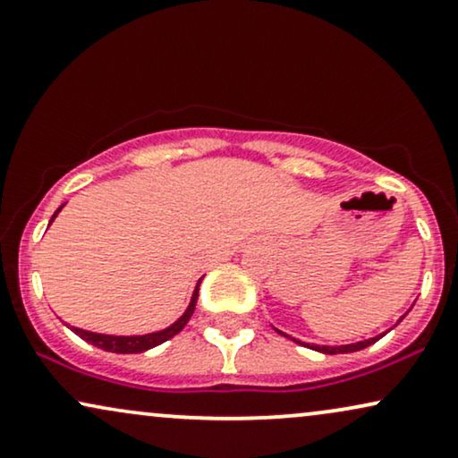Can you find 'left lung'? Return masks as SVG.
<instances>
[{
    "label": "left lung",
    "instance_id": "8db88e82",
    "mask_svg": "<svg viewBox=\"0 0 458 458\" xmlns=\"http://www.w3.org/2000/svg\"><path fill=\"white\" fill-rule=\"evenodd\" d=\"M414 308V306H411ZM410 308V310H411ZM408 310V312H410ZM405 312V314H408ZM403 314V316H405ZM403 316L402 318L397 320V323H402L403 320ZM280 333V335H284V337H291V335H286L284 331H280V329H276ZM388 331H385V333H380V335H376V337H369V340H363V342H354V344H344V346H318V344H306V342H299V340H295V337H291L293 342H297V344H301V346H308V348H312V350H318V352H323V354H346V352H357V350H363V348H367V346H371V344H376L377 340H380V337H385Z\"/></svg>",
    "mask_w": 458,
    "mask_h": 458
}]
</instances>
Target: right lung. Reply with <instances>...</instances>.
Returning a JSON list of instances; mask_svg holds the SVG:
<instances>
[{
  "mask_svg": "<svg viewBox=\"0 0 458 458\" xmlns=\"http://www.w3.org/2000/svg\"><path fill=\"white\" fill-rule=\"evenodd\" d=\"M64 208V206H61ZM61 208L53 214V218H50V223L56 218V214L61 212ZM199 278L197 280V286L193 291V297H191V303L189 308L184 310V314L180 316L176 323H172L165 329L161 331H155V333H146V335H106V333H93V331H84V329H78V327H70V329L76 333V335H81L84 342L93 344V346H98L101 350H106V352H116V354H135V352H144V350H150L155 346H159V344L172 340L174 335H178L180 331L184 329V325L189 323L191 316L195 312V306H197V297H199V284H201Z\"/></svg>",
  "mask_w": 458,
  "mask_h": 458,
  "instance_id": "1",
  "label": "right lung"
}]
</instances>
